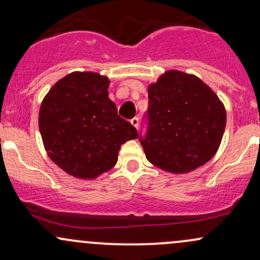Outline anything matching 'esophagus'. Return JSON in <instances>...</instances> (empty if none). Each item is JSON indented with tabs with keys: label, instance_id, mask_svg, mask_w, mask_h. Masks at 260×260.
<instances>
[{
	"label": "esophagus",
	"instance_id": "obj_1",
	"mask_svg": "<svg viewBox=\"0 0 260 260\" xmlns=\"http://www.w3.org/2000/svg\"><path fill=\"white\" fill-rule=\"evenodd\" d=\"M131 123H132L133 126L136 127L137 129H138V127H139V117H133L132 120H131Z\"/></svg>",
	"mask_w": 260,
	"mask_h": 260
}]
</instances>
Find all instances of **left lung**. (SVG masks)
I'll return each instance as SVG.
<instances>
[{
    "instance_id": "8db88e82",
    "label": "left lung",
    "mask_w": 260,
    "mask_h": 260,
    "mask_svg": "<svg viewBox=\"0 0 260 260\" xmlns=\"http://www.w3.org/2000/svg\"><path fill=\"white\" fill-rule=\"evenodd\" d=\"M148 131L139 137L147 159L172 174H187L208 162L226 126L223 104L193 74L168 71L148 86Z\"/></svg>"
}]
</instances>
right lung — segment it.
Here are the masks:
<instances>
[{
    "label": "right lung",
    "mask_w": 260,
    "mask_h": 260,
    "mask_svg": "<svg viewBox=\"0 0 260 260\" xmlns=\"http://www.w3.org/2000/svg\"><path fill=\"white\" fill-rule=\"evenodd\" d=\"M110 80L94 72H73L44 98L39 129L45 150L68 175L92 180L111 170L121 145L138 132L109 99Z\"/></svg>",
    "instance_id": "obj_1"
}]
</instances>
